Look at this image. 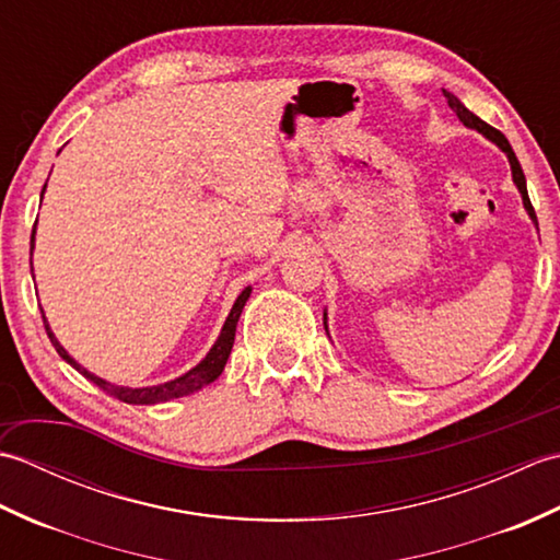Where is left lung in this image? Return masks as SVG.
<instances>
[{
    "label": "left lung",
    "mask_w": 560,
    "mask_h": 560,
    "mask_svg": "<svg viewBox=\"0 0 560 560\" xmlns=\"http://www.w3.org/2000/svg\"><path fill=\"white\" fill-rule=\"evenodd\" d=\"M443 96L447 98V105L452 108V113H455L457 117H459V122L464 125V127H469V129H477L479 135H483L486 139L489 141H493V144L501 149L505 156H508V163H510V171H513V183H515V187H517V192H520V197H522V205H525V211L529 213V219L534 221V225H537V231H539V223H537V213H534V209H532V201H529V195H527V180H525V173H522V165H520V161H517V156H515V151H513V147H510V141L505 139V135L503 132H498L495 127H491V125H486L483 120H479L477 115H474L471 110H467L462 105V101L457 98V96H452L450 91H443ZM325 331L329 335V329H327V311H325Z\"/></svg>",
    "instance_id": "1"
}]
</instances>
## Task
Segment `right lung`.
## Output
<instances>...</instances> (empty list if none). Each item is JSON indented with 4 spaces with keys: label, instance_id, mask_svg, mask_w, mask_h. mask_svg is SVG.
Here are the masks:
<instances>
[{
    "label": "right lung",
    "instance_id": "obj_1",
    "mask_svg": "<svg viewBox=\"0 0 560 560\" xmlns=\"http://www.w3.org/2000/svg\"><path fill=\"white\" fill-rule=\"evenodd\" d=\"M45 187H47V183H45ZM45 187H43L40 197L45 195ZM33 247H35V225H33V235H31V255H33ZM249 293H253V287H247L241 295H237L233 307H231L229 317H225V323H223V327H221L219 339L213 341V347L209 349V353L205 355V359H201L195 368H189V371H187L185 375L175 377V380H168V383L149 385V387H125V385H115V383H108V380L98 377L96 373L86 371V368H83L81 363H77L74 359H71V355L67 353V349L62 347V343L57 341V337L52 335L50 325H47L45 313H43V311H40V313H43V323H45V329H47V337H50V341H52V347L57 349V353L62 355V359H65L71 368H77V371H79L83 377L91 380V383H96L101 389L108 392L110 397L120 399V401H127V404H159V401H168V399H177V397L192 395V392H197V389H201V387H207L209 383H213V380H217V377L223 373L225 361H229L231 349H233V341H235L237 319H241V313H243V307H245V303H247V299H249Z\"/></svg>",
    "mask_w": 560,
    "mask_h": 560
}]
</instances>
